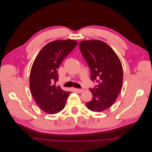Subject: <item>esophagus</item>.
I'll use <instances>...</instances> for the list:
<instances>
[{"mask_svg":"<svg viewBox=\"0 0 152 152\" xmlns=\"http://www.w3.org/2000/svg\"><path fill=\"white\" fill-rule=\"evenodd\" d=\"M75 90L78 92V93H82V92L84 91V90L82 89H76Z\"/></svg>","mask_w":152,"mask_h":152,"instance_id":"1","label":"esophagus"}]
</instances>
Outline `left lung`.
<instances>
[{"label":"left lung","mask_w":152,"mask_h":152,"mask_svg":"<svg viewBox=\"0 0 152 152\" xmlns=\"http://www.w3.org/2000/svg\"><path fill=\"white\" fill-rule=\"evenodd\" d=\"M80 52L91 70V79L98 85L90 88L93 99L86 106L99 112L110 108L121 91L123 70L117 55L101 40H84L79 44Z\"/></svg>","instance_id":"1"}]
</instances>
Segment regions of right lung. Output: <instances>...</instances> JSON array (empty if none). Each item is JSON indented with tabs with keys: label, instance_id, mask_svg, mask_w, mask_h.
I'll use <instances>...</instances> for the list:
<instances>
[{
	"label": "right lung",
	"instance_id": "add662e5",
	"mask_svg": "<svg viewBox=\"0 0 152 152\" xmlns=\"http://www.w3.org/2000/svg\"><path fill=\"white\" fill-rule=\"evenodd\" d=\"M77 45L73 40H55L41 49L32 65L30 76L31 93L41 110L48 114L59 112L65 107L70 92L61 89L58 69Z\"/></svg>",
	"mask_w": 152,
	"mask_h": 152
}]
</instances>
